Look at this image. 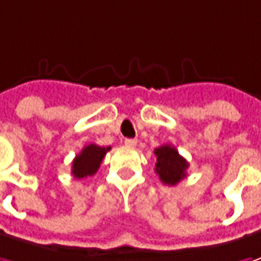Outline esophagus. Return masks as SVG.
Returning a JSON list of instances; mask_svg holds the SVG:
<instances>
[{"label": "esophagus", "instance_id": "obj_1", "mask_svg": "<svg viewBox=\"0 0 261 261\" xmlns=\"http://www.w3.org/2000/svg\"><path fill=\"white\" fill-rule=\"evenodd\" d=\"M125 146H128V147H134V146H137V139H125Z\"/></svg>", "mask_w": 261, "mask_h": 261}]
</instances>
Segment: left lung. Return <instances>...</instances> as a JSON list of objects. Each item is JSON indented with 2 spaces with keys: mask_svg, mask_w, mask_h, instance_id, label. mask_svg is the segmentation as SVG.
<instances>
[{
  "mask_svg": "<svg viewBox=\"0 0 261 261\" xmlns=\"http://www.w3.org/2000/svg\"><path fill=\"white\" fill-rule=\"evenodd\" d=\"M156 168L154 172L159 175V179L166 186H176L181 179L187 175L188 162L178 153L174 146L164 144L154 149Z\"/></svg>",
  "mask_w": 261,
  "mask_h": 261,
  "instance_id": "left-lung-1",
  "label": "left lung"
}]
</instances>
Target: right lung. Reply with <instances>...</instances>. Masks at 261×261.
Instances as JSON below:
<instances>
[{"label":"right lung","instance_id":"add662e5","mask_svg":"<svg viewBox=\"0 0 261 261\" xmlns=\"http://www.w3.org/2000/svg\"><path fill=\"white\" fill-rule=\"evenodd\" d=\"M108 150H111V147H100L97 144L85 146L83 150L74 158L71 166V174L74 178L80 179L95 175Z\"/></svg>","mask_w":261,"mask_h":261}]
</instances>
